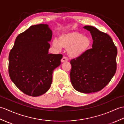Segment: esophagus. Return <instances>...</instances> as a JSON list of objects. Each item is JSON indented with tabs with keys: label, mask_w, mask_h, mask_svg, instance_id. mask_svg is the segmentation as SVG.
<instances>
[{
	"label": "esophagus",
	"mask_w": 124,
	"mask_h": 124,
	"mask_svg": "<svg viewBox=\"0 0 124 124\" xmlns=\"http://www.w3.org/2000/svg\"><path fill=\"white\" fill-rule=\"evenodd\" d=\"M68 60V58H67L66 57H65V56H63L62 58V59L61 61V62H64L67 61Z\"/></svg>",
	"instance_id": "1"
}]
</instances>
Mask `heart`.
I'll list each match as a JSON object with an SVG mask.
<instances>
[{
    "label": "heart",
    "instance_id": "heart-1",
    "mask_svg": "<svg viewBox=\"0 0 124 124\" xmlns=\"http://www.w3.org/2000/svg\"><path fill=\"white\" fill-rule=\"evenodd\" d=\"M92 42L89 36L83 35L78 31H70L61 34L58 40H53V45L55 48H60L62 47L67 49L69 56L76 59L82 56L88 51Z\"/></svg>",
    "mask_w": 124,
    "mask_h": 124
}]
</instances>
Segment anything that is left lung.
<instances>
[{
    "mask_svg": "<svg viewBox=\"0 0 124 124\" xmlns=\"http://www.w3.org/2000/svg\"><path fill=\"white\" fill-rule=\"evenodd\" d=\"M84 28L91 33L92 48L70 61L71 83L76 91L94 93L103 88L115 74L117 69V47L108 34L92 26Z\"/></svg>",
    "mask_w": 124,
    "mask_h": 124,
    "instance_id": "left-lung-1",
    "label": "left lung"
}]
</instances>
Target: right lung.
I'll return each instance as SVG.
<instances>
[{
  "label": "right lung",
  "instance_id": "1",
  "mask_svg": "<svg viewBox=\"0 0 124 124\" xmlns=\"http://www.w3.org/2000/svg\"><path fill=\"white\" fill-rule=\"evenodd\" d=\"M52 31L48 24L32 25L15 39L9 55L10 79L24 94L33 97L51 87L52 73L62 54H49Z\"/></svg>",
  "mask_w": 124,
  "mask_h": 124
}]
</instances>
